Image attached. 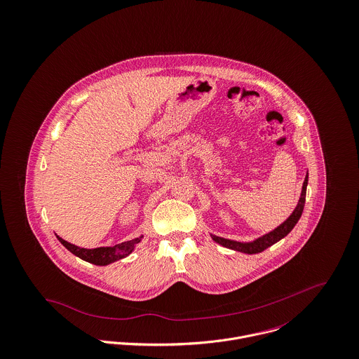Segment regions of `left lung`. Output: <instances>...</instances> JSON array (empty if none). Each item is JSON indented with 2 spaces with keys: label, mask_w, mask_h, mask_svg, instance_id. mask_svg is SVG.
Masks as SVG:
<instances>
[{
  "label": "left lung",
  "mask_w": 359,
  "mask_h": 359,
  "mask_svg": "<svg viewBox=\"0 0 359 359\" xmlns=\"http://www.w3.org/2000/svg\"><path fill=\"white\" fill-rule=\"evenodd\" d=\"M307 183H309V172H307V176L304 179L302 196H300V199H299V203H297L296 209L293 210V213L280 226H278L276 230H273L271 233H269V234H266V236H263V237H260V238H257L256 241H253V242H237V241L222 238V237H216V236H212V238H213L215 242L220 243L222 246L238 250V252H242V253L253 255V253L263 252L269 246H271L276 242H278L279 239L286 237L292 231V229L296 226L299 219L302 217V213H303V209H304V202H306Z\"/></svg>",
  "instance_id": "1"
}]
</instances>
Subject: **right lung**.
I'll use <instances>...</instances> for the list:
<instances>
[{
	"label": "right lung",
	"instance_id": "right-lung-1",
	"mask_svg": "<svg viewBox=\"0 0 359 359\" xmlns=\"http://www.w3.org/2000/svg\"><path fill=\"white\" fill-rule=\"evenodd\" d=\"M142 238L143 237L132 239V241H126V242H122V243L114 245V246H106V248L103 246V248H95V249H85V248L76 246L73 243H69L67 241L57 237V239L63 243V246H66L73 255L79 256L80 259L88 262V263L96 264V266H107L110 263H114V262H117L120 259L126 257L133 250L135 245L137 242H140Z\"/></svg>",
	"mask_w": 359,
	"mask_h": 359
}]
</instances>
